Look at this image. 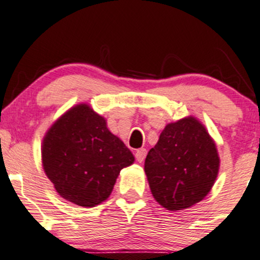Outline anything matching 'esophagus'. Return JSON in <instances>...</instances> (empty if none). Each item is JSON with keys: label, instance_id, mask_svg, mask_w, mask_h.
<instances>
[{"label": "esophagus", "instance_id": "esophagus-1", "mask_svg": "<svg viewBox=\"0 0 260 260\" xmlns=\"http://www.w3.org/2000/svg\"><path fill=\"white\" fill-rule=\"evenodd\" d=\"M145 155H147V150L144 148H141V149L136 150V159L139 162H142L145 159Z\"/></svg>", "mask_w": 260, "mask_h": 260}]
</instances>
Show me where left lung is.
I'll return each mask as SVG.
<instances>
[{"label": "left lung", "mask_w": 260, "mask_h": 260, "mask_svg": "<svg viewBox=\"0 0 260 260\" xmlns=\"http://www.w3.org/2000/svg\"><path fill=\"white\" fill-rule=\"evenodd\" d=\"M218 169L215 142L192 116L165 125L144 162L152 195L169 211L189 209L204 200Z\"/></svg>", "instance_id": "1"}]
</instances>
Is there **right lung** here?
I'll list each match as a JSON object with an SVG mask.
<instances>
[{"instance_id":"add662e5","label":"right lung","mask_w":260,"mask_h":260,"mask_svg":"<svg viewBox=\"0 0 260 260\" xmlns=\"http://www.w3.org/2000/svg\"><path fill=\"white\" fill-rule=\"evenodd\" d=\"M43 169L62 199L82 207L107 200L119 172L135 161L106 119L86 104L70 108L48 129L42 144Z\"/></svg>"}]
</instances>
